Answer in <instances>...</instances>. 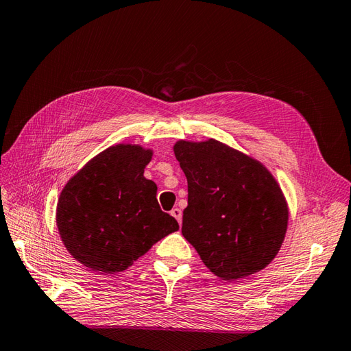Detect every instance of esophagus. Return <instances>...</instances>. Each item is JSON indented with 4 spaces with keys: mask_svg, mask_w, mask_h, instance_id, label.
Instances as JSON below:
<instances>
[{
    "mask_svg": "<svg viewBox=\"0 0 351 351\" xmlns=\"http://www.w3.org/2000/svg\"><path fill=\"white\" fill-rule=\"evenodd\" d=\"M171 215L178 221V224H182V209L174 208V209L171 210Z\"/></svg>",
    "mask_w": 351,
    "mask_h": 351,
    "instance_id": "esophagus-1",
    "label": "esophagus"
}]
</instances>
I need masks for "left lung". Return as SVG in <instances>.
<instances>
[{
	"mask_svg": "<svg viewBox=\"0 0 351 351\" xmlns=\"http://www.w3.org/2000/svg\"><path fill=\"white\" fill-rule=\"evenodd\" d=\"M174 154L187 178L182 232L217 277L263 269L285 237L289 209L278 183L256 159L218 141H180Z\"/></svg>",
	"mask_w": 351,
	"mask_h": 351,
	"instance_id": "1",
	"label": "left lung"
}]
</instances>
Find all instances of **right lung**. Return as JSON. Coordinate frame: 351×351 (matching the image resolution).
Returning a JSON list of instances; mask_svg holds the SVG:
<instances>
[{
	"label": "right lung",
	"instance_id": "1",
	"mask_svg": "<svg viewBox=\"0 0 351 351\" xmlns=\"http://www.w3.org/2000/svg\"><path fill=\"white\" fill-rule=\"evenodd\" d=\"M152 151L115 145L62 189L57 227L71 256L93 271H125L156 241L178 230L159 208L156 184L143 177Z\"/></svg>",
	"mask_w": 351,
	"mask_h": 351
}]
</instances>
